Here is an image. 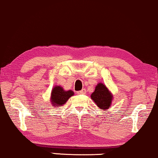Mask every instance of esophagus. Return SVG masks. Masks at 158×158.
<instances>
[{
    "label": "esophagus",
    "mask_w": 158,
    "mask_h": 158,
    "mask_svg": "<svg viewBox=\"0 0 158 158\" xmlns=\"http://www.w3.org/2000/svg\"><path fill=\"white\" fill-rule=\"evenodd\" d=\"M86 90L85 89H83L80 90V91L77 92V94H85L86 93Z\"/></svg>",
    "instance_id": "obj_1"
}]
</instances>
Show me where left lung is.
<instances>
[{
	"label": "left lung",
	"instance_id": "left-lung-1",
	"mask_svg": "<svg viewBox=\"0 0 158 158\" xmlns=\"http://www.w3.org/2000/svg\"><path fill=\"white\" fill-rule=\"evenodd\" d=\"M91 98L101 110H107L110 107L113 100V95L107 86L102 83H98L95 86L94 93H92Z\"/></svg>",
	"mask_w": 158,
	"mask_h": 158
}]
</instances>
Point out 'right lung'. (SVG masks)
Listing matches in <instances>:
<instances>
[{
  "label": "right lung",
  "mask_w": 158,
  "mask_h": 158,
  "mask_svg": "<svg viewBox=\"0 0 158 158\" xmlns=\"http://www.w3.org/2000/svg\"><path fill=\"white\" fill-rule=\"evenodd\" d=\"M73 95L74 92L72 90L65 91L63 88L60 86H55L51 91V104L55 107L63 105L69 100V98Z\"/></svg>",
  "instance_id": "right-lung-1"
}]
</instances>
